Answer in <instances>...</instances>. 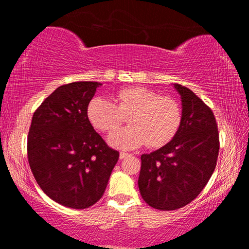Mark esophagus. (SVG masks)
Returning <instances> with one entry per match:
<instances>
[{"mask_svg": "<svg viewBox=\"0 0 249 249\" xmlns=\"http://www.w3.org/2000/svg\"><path fill=\"white\" fill-rule=\"evenodd\" d=\"M129 156V154H127V153H124V151H121L120 153V158L121 159H125V158H127Z\"/></svg>", "mask_w": 249, "mask_h": 249, "instance_id": "34e87169", "label": "esophagus"}]
</instances>
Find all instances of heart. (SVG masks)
<instances>
[{
	"label": "heart",
	"mask_w": 249,
	"mask_h": 249,
	"mask_svg": "<svg viewBox=\"0 0 249 249\" xmlns=\"http://www.w3.org/2000/svg\"><path fill=\"white\" fill-rule=\"evenodd\" d=\"M112 99L93 98L87 107L88 120L103 133L115 130L128 116L129 126L109 135L112 146L134 149L146 144L149 148H160L178 134L182 107L176 99L144 87L124 88Z\"/></svg>",
	"instance_id": "obj_1"
}]
</instances>
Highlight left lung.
<instances>
[{"label":"left lung","instance_id":"1","mask_svg":"<svg viewBox=\"0 0 249 249\" xmlns=\"http://www.w3.org/2000/svg\"><path fill=\"white\" fill-rule=\"evenodd\" d=\"M182 101V123L169 144L142 155L138 188L151 208H183L203 190L216 167L220 138L208 105L181 84H175Z\"/></svg>","mask_w":249,"mask_h":249}]
</instances>
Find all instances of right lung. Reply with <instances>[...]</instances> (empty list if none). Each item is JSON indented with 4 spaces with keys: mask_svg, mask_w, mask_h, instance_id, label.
<instances>
[{
    "mask_svg": "<svg viewBox=\"0 0 249 249\" xmlns=\"http://www.w3.org/2000/svg\"><path fill=\"white\" fill-rule=\"evenodd\" d=\"M99 86L78 81L57 88L37 107L29 127L33 175L50 199L68 208L95 204L120 157L88 120V104Z\"/></svg>",
    "mask_w": 249,
    "mask_h": 249,
    "instance_id": "obj_1",
    "label": "right lung"
}]
</instances>
